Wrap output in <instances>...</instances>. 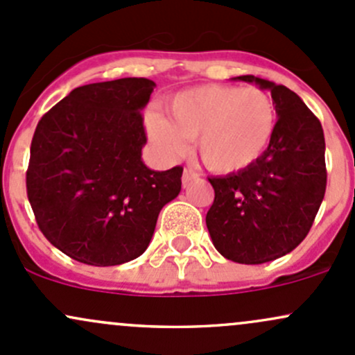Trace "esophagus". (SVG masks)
Returning <instances> with one entry per match:
<instances>
[{
	"label": "esophagus",
	"mask_w": 355,
	"mask_h": 355,
	"mask_svg": "<svg viewBox=\"0 0 355 355\" xmlns=\"http://www.w3.org/2000/svg\"><path fill=\"white\" fill-rule=\"evenodd\" d=\"M200 178V174L196 173V171L189 169V167H186L184 171H182V184H188V182H191L193 179H198Z\"/></svg>",
	"instance_id": "34e87169"
}]
</instances>
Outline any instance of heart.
<instances>
[{
    "instance_id": "heart-1",
    "label": "heart",
    "mask_w": 355,
    "mask_h": 355,
    "mask_svg": "<svg viewBox=\"0 0 355 355\" xmlns=\"http://www.w3.org/2000/svg\"><path fill=\"white\" fill-rule=\"evenodd\" d=\"M166 118L148 113L147 132L166 157L196 139V150L208 169L237 173L264 154L276 127V108L262 89L207 85L178 93L167 103Z\"/></svg>"
}]
</instances>
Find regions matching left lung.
Listing matches in <instances>:
<instances>
[{
    "mask_svg": "<svg viewBox=\"0 0 355 355\" xmlns=\"http://www.w3.org/2000/svg\"><path fill=\"white\" fill-rule=\"evenodd\" d=\"M270 91L277 121L264 154L252 166L209 178L215 200L207 213L213 245L228 261L264 264L303 242L325 196V137L320 120L286 86L255 76Z\"/></svg>",
    "mask_w": 355,
    "mask_h": 355,
    "instance_id": "8db88e82",
    "label": "left lung"
}]
</instances>
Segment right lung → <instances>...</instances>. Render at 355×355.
<instances>
[{
  "label": "right lung",
  "mask_w": 355,
  "mask_h": 355,
  "mask_svg": "<svg viewBox=\"0 0 355 355\" xmlns=\"http://www.w3.org/2000/svg\"><path fill=\"white\" fill-rule=\"evenodd\" d=\"M155 83L123 78L72 89L37 125L26 194L45 239L74 261L118 266L146 252L182 167L152 171L142 110Z\"/></svg>",
  "instance_id": "1"
}]
</instances>
